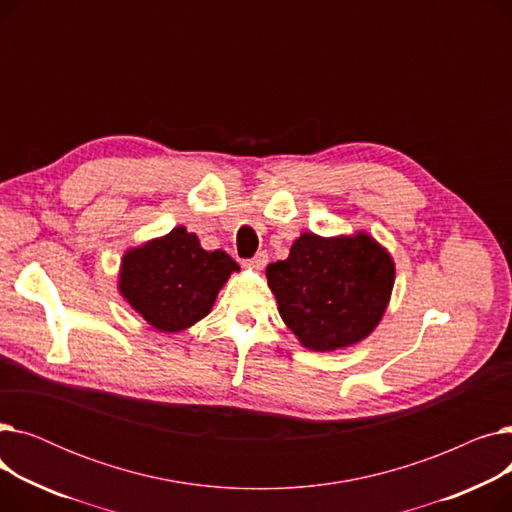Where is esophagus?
<instances>
[{
	"label": "esophagus",
	"instance_id": "obj_1",
	"mask_svg": "<svg viewBox=\"0 0 512 512\" xmlns=\"http://www.w3.org/2000/svg\"><path fill=\"white\" fill-rule=\"evenodd\" d=\"M265 263H267V253H257L253 259H247L245 261V267H249V270H255V272H261L263 267H265Z\"/></svg>",
	"mask_w": 512,
	"mask_h": 512
}]
</instances>
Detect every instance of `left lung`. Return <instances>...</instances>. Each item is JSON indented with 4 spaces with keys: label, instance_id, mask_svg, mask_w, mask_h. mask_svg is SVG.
<instances>
[{
    "label": "left lung",
    "instance_id": "1",
    "mask_svg": "<svg viewBox=\"0 0 512 512\" xmlns=\"http://www.w3.org/2000/svg\"><path fill=\"white\" fill-rule=\"evenodd\" d=\"M394 274L390 253L365 232L334 238L303 232L288 259L265 270L284 324L317 353L353 346L375 330Z\"/></svg>",
    "mask_w": 512,
    "mask_h": 512
}]
</instances>
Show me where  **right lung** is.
I'll return each instance as SVG.
<instances>
[{
  "instance_id": "1",
  "label": "right lung",
  "mask_w": 512,
  "mask_h": 512,
  "mask_svg": "<svg viewBox=\"0 0 512 512\" xmlns=\"http://www.w3.org/2000/svg\"><path fill=\"white\" fill-rule=\"evenodd\" d=\"M240 267L224 251H205L184 226L130 249L122 257L120 294L149 326L182 332L203 319L232 272Z\"/></svg>"
}]
</instances>
